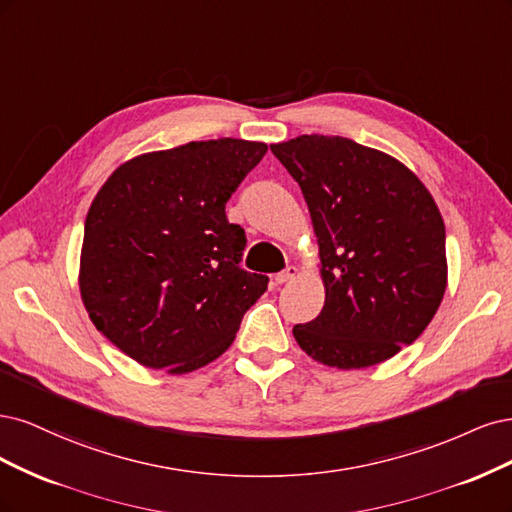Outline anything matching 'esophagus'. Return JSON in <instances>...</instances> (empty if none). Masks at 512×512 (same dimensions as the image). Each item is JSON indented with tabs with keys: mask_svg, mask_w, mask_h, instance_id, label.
Instances as JSON below:
<instances>
[{
	"mask_svg": "<svg viewBox=\"0 0 512 512\" xmlns=\"http://www.w3.org/2000/svg\"><path fill=\"white\" fill-rule=\"evenodd\" d=\"M295 276H298V268L295 266H287L283 272H278L276 276H274V280L278 285H285V283H289V280H293Z\"/></svg>",
	"mask_w": 512,
	"mask_h": 512,
	"instance_id": "obj_1",
	"label": "esophagus"
}]
</instances>
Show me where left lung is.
Here are the masks:
<instances>
[{
	"instance_id": "1",
	"label": "left lung",
	"mask_w": 512,
	"mask_h": 512,
	"mask_svg": "<svg viewBox=\"0 0 512 512\" xmlns=\"http://www.w3.org/2000/svg\"><path fill=\"white\" fill-rule=\"evenodd\" d=\"M270 148L302 189L325 285L323 310L293 327L295 340L332 368L381 364L423 334L447 289L434 197L404 163L349 138Z\"/></svg>"
}]
</instances>
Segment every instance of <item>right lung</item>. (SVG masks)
Wrapping results in <instances>:
<instances>
[{
	"instance_id": "right-lung-1",
	"label": "right lung",
	"mask_w": 512,
	"mask_h": 512,
	"mask_svg": "<svg viewBox=\"0 0 512 512\" xmlns=\"http://www.w3.org/2000/svg\"><path fill=\"white\" fill-rule=\"evenodd\" d=\"M268 146L189 142L129 159L89 208L80 295L93 325L138 364L202 368L234 342L268 276L240 268L244 229L225 204Z\"/></svg>"
}]
</instances>
